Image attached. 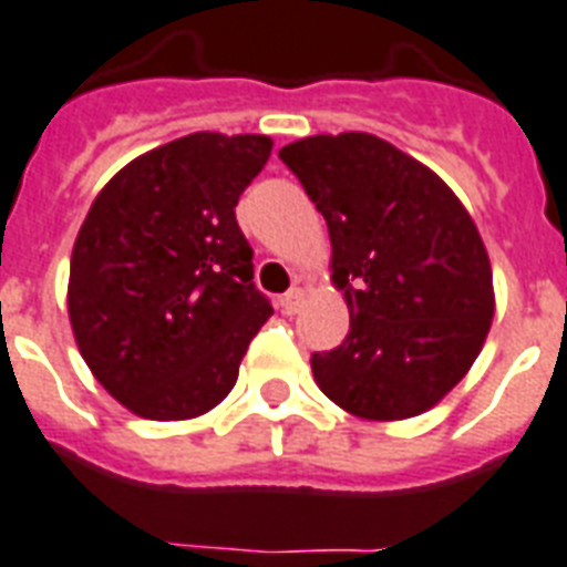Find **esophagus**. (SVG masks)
I'll list each match as a JSON object with an SVG mask.
<instances>
[{
    "label": "esophagus",
    "instance_id": "34e87169",
    "mask_svg": "<svg viewBox=\"0 0 567 567\" xmlns=\"http://www.w3.org/2000/svg\"><path fill=\"white\" fill-rule=\"evenodd\" d=\"M302 299H306L302 288H291V291H288V293H282V299H279V306H282L285 315H297L299 306H302Z\"/></svg>",
    "mask_w": 567,
    "mask_h": 567
}]
</instances>
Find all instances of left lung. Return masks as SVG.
I'll use <instances>...</instances> for the list:
<instances>
[{"label": "left lung", "mask_w": 567, "mask_h": 567, "mask_svg": "<svg viewBox=\"0 0 567 567\" xmlns=\"http://www.w3.org/2000/svg\"><path fill=\"white\" fill-rule=\"evenodd\" d=\"M323 212L349 334L311 355L317 388L361 419L434 408L468 372L495 315L475 220L431 168L372 133L279 151Z\"/></svg>", "instance_id": "8db88e82"}]
</instances>
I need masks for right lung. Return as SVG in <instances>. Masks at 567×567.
<instances>
[{
    "label": "right lung",
    "instance_id": "add662e5",
    "mask_svg": "<svg viewBox=\"0 0 567 567\" xmlns=\"http://www.w3.org/2000/svg\"><path fill=\"white\" fill-rule=\"evenodd\" d=\"M270 148L256 133H192L136 156L92 200L69 320L92 375L136 416L177 422L224 402L274 315L236 220Z\"/></svg>",
    "mask_w": 567,
    "mask_h": 567
}]
</instances>
